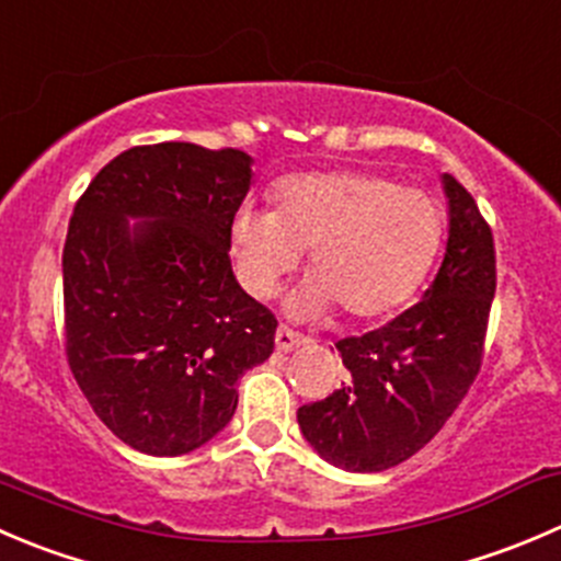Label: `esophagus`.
<instances>
[{"label": "esophagus", "mask_w": 561, "mask_h": 561, "mask_svg": "<svg viewBox=\"0 0 561 561\" xmlns=\"http://www.w3.org/2000/svg\"><path fill=\"white\" fill-rule=\"evenodd\" d=\"M307 336L298 334V331L287 329V325H279L276 329V351L279 353H290V351H298L301 345H307Z\"/></svg>", "instance_id": "1"}]
</instances>
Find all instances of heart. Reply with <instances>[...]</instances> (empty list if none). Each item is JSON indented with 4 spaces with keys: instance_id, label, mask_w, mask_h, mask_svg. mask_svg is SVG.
<instances>
[{
    "instance_id": "b5f03b06",
    "label": "heart",
    "mask_w": 561,
    "mask_h": 561,
    "mask_svg": "<svg viewBox=\"0 0 561 561\" xmlns=\"http://www.w3.org/2000/svg\"><path fill=\"white\" fill-rule=\"evenodd\" d=\"M271 197L274 210L243 205L232 216L230 254L241 285L265 298L309 249L296 312L336 304L353 320L383 318L419 290L442 247L436 199L373 172H298Z\"/></svg>"
}]
</instances>
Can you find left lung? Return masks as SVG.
I'll use <instances>...</instances> for the list:
<instances>
[{"label": "left lung", "instance_id": "8db88e82", "mask_svg": "<svg viewBox=\"0 0 561 561\" xmlns=\"http://www.w3.org/2000/svg\"><path fill=\"white\" fill-rule=\"evenodd\" d=\"M449 238L422 301L362 336L336 342L351 378L298 408V427L323 460L345 471H383L444 427L482 364L496 293V252L474 197L444 175Z\"/></svg>", "mask_w": 561, "mask_h": 561}]
</instances>
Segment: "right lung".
<instances>
[{"label": "right lung", "mask_w": 561, "mask_h": 561, "mask_svg": "<svg viewBox=\"0 0 561 561\" xmlns=\"http://www.w3.org/2000/svg\"><path fill=\"white\" fill-rule=\"evenodd\" d=\"M249 186L243 150L145 145L108 161L70 216V373L103 425L145 455L208 444L236 413L238 378L274 353L276 318L230 263Z\"/></svg>", "instance_id": "1"}]
</instances>
